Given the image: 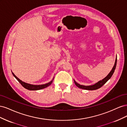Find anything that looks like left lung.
Instances as JSON below:
<instances>
[{
  "instance_id": "1",
  "label": "left lung",
  "mask_w": 127,
  "mask_h": 127,
  "mask_svg": "<svg viewBox=\"0 0 127 127\" xmlns=\"http://www.w3.org/2000/svg\"><path fill=\"white\" fill-rule=\"evenodd\" d=\"M117 58H116V61H115V64L114 66L112 68V69L111 70V71H110V72L108 74L106 77H105L104 79H103L102 80H100L98 82H97V83L95 84L94 85H91V86H84V85H80V84H78L77 82H76L74 80V82L75 85L77 86L78 87L82 88V89H84V90H97L98 88H101L104 84H105L106 82L109 79H110V78L111 77V76H112V75L113 74L114 70L116 69V66H117Z\"/></svg>"
}]
</instances>
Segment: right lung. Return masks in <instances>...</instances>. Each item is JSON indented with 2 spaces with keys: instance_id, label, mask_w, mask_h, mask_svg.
Masks as SVG:
<instances>
[{
  "instance_id": "add662e5",
  "label": "right lung",
  "mask_w": 127,
  "mask_h": 127,
  "mask_svg": "<svg viewBox=\"0 0 127 127\" xmlns=\"http://www.w3.org/2000/svg\"><path fill=\"white\" fill-rule=\"evenodd\" d=\"M12 74L13 75V76L15 77L16 79L18 80V81L20 82V83L21 84V85L23 86L27 90H29L30 91H36V90H41V89H43V88H44L45 87H47L49 86H50L51 85L52 83L53 80L52 81H51L50 82H49L47 84H43V85H31V84H28V83H26L25 82H23V81H22L21 80H20L19 78H18L17 77L15 76L14 73L12 72Z\"/></svg>"
}]
</instances>
